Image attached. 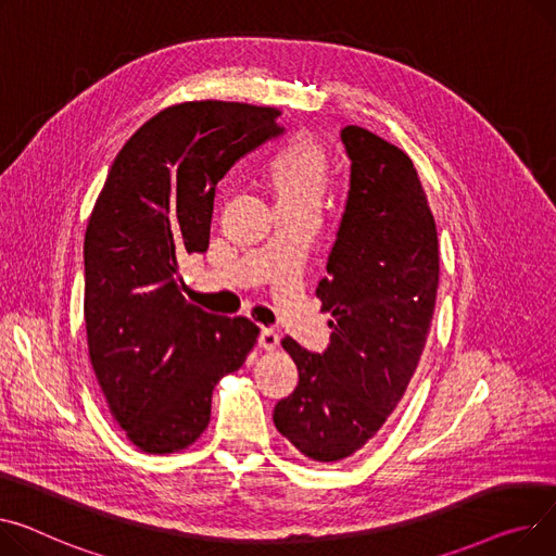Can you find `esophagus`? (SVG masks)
Here are the masks:
<instances>
[{"label":"esophagus","instance_id":"34e87169","mask_svg":"<svg viewBox=\"0 0 556 556\" xmlns=\"http://www.w3.org/2000/svg\"><path fill=\"white\" fill-rule=\"evenodd\" d=\"M279 344V332H275L273 328H262L258 330V346L266 351H275Z\"/></svg>","mask_w":556,"mask_h":556}]
</instances>
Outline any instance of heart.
Returning <instances> with one entry per match:
<instances>
[{
  "instance_id": "heart-1",
  "label": "heart",
  "mask_w": 556,
  "mask_h": 556,
  "mask_svg": "<svg viewBox=\"0 0 556 556\" xmlns=\"http://www.w3.org/2000/svg\"><path fill=\"white\" fill-rule=\"evenodd\" d=\"M266 182L277 210L319 212L330 182L328 154L311 136L292 138L270 161Z\"/></svg>"
}]
</instances>
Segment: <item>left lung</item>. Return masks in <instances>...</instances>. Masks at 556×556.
Masks as SVG:
<instances>
[{"instance_id":"left-lung-1","label":"left lung","mask_w":556,"mask_h":556,"mask_svg":"<svg viewBox=\"0 0 556 556\" xmlns=\"http://www.w3.org/2000/svg\"><path fill=\"white\" fill-rule=\"evenodd\" d=\"M346 207L328 277L330 344L311 353L286 338L300 382L275 406V427L315 463L353 456L387 422L416 374L438 290V235L418 172L384 138L349 125Z\"/></svg>"}]
</instances>
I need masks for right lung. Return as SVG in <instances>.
I'll use <instances>...</instances> for the list:
<instances>
[{"label": "right lung", "instance_id": "right-lung-1", "mask_svg": "<svg viewBox=\"0 0 556 556\" xmlns=\"http://www.w3.org/2000/svg\"><path fill=\"white\" fill-rule=\"evenodd\" d=\"M279 111L201 100L163 109L118 152L85 235L89 357L111 414L147 454L205 431L216 382L237 371L258 328L185 300L180 262L203 254L216 182L283 134Z\"/></svg>", "mask_w": 556, "mask_h": 556}]
</instances>
